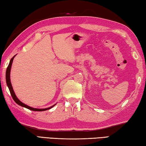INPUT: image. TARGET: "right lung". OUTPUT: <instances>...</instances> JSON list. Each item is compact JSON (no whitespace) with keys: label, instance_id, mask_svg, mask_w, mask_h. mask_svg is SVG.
<instances>
[{"label":"right lung","instance_id":"1","mask_svg":"<svg viewBox=\"0 0 146 146\" xmlns=\"http://www.w3.org/2000/svg\"><path fill=\"white\" fill-rule=\"evenodd\" d=\"M15 56H13L12 58L11 59V60H10V61H9V63L8 64V67H7L6 72V84H7V86H8V88H9V92H10V94L11 95V96H12V98L13 99L14 101H15V102L16 103V104H17L20 106L23 107H25V108H26V109H28L31 110V111H46V110H48V109H51L52 107H53L55 106V105H54V106H53L50 107H48V108H46V109L33 108V107H31L30 106H27V105L23 104V102H21L20 100H19L17 98V97L16 96L15 92H14V91H13L12 85H11V81H10V71H11V65H12V63H13V59H14V57H15Z\"/></svg>","mask_w":146,"mask_h":146}]
</instances>
